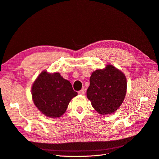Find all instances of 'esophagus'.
Returning <instances> with one entry per match:
<instances>
[{"mask_svg":"<svg viewBox=\"0 0 159 159\" xmlns=\"http://www.w3.org/2000/svg\"><path fill=\"white\" fill-rule=\"evenodd\" d=\"M85 90H84V89H81V90H80V91H78V94H80V95H85Z\"/></svg>","mask_w":159,"mask_h":159,"instance_id":"34e87169","label":"esophagus"}]
</instances>
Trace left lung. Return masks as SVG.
<instances>
[{
  "instance_id": "1",
  "label": "left lung",
  "mask_w": 159,
  "mask_h": 159,
  "mask_svg": "<svg viewBox=\"0 0 159 159\" xmlns=\"http://www.w3.org/2000/svg\"><path fill=\"white\" fill-rule=\"evenodd\" d=\"M87 98L101 115L114 113L121 106L127 92V79L112 65L93 71L89 79Z\"/></svg>"
}]
</instances>
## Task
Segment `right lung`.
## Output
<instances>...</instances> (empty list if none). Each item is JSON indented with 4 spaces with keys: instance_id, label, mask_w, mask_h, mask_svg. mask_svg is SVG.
<instances>
[{
    "instance_id": "obj_1",
    "label": "right lung",
    "mask_w": 159,
    "mask_h": 159,
    "mask_svg": "<svg viewBox=\"0 0 159 159\" xmlns=\"http://www.w3.org/2000/svg\"><path fill=\"white\" fill-rule=\"evenodd\" d=\"M78 95L71 83L60 73L43 71L32 84V97L36 107L47 117H60L71 99Z\"/></svg>"
}]
</instances>
